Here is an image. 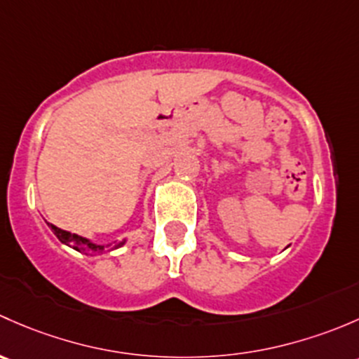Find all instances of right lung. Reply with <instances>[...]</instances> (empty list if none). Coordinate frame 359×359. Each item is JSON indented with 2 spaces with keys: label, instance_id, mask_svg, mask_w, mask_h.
I'll return each instance as SVG.
<instances>
[{
  "label": "right lung",
  "instance_id": "1",
  "mask_svg": "<svg viewBox=\"0 0 359 359\" xmlns=\"http://www.w3.org/2000/svg\"><path fill=\"white\" fill-rule=\"evenodd\" d=\"M48 224H50V223H48ZM50 228H51V230H53V233L57 235V238L60 240L62 243H67V245H72L74 249L79 250V252L100 254V252H103V250L107 249V245H97V243L90 242V240L83 238V236H79V235L70 233V231L62 230V228L55 226V224H50ZM119 245H123V243H119ZM119 245H116V247H119Z\"/></svg>",
  "mask_w": 359,
  "mask_h": 359
}]
</instances>
